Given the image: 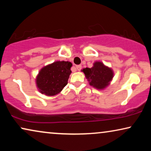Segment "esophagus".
I'll list each match as a JSON object with an SVG mask.
<instances>
[{
    "instance_id": "obj_1",
    "label": "esophagus",
    "mask_w": 151,
    "mask_h": 151,
    "mask_svg": "<svg viewBox=\"0 0 151 151\" xmlns=\"http://www.w3.org/2000/svg\"><path fill=\"white\" fill-rule=\"evenodd\" d=\"M76 69L78 70V71H80V70L82 69V66L81 65H77L76 67Z\"/></svg>"
}]
</instances>
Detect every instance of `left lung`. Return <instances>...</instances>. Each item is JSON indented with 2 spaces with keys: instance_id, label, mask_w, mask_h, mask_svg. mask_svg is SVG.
<instances>
[{
  "instance_id": "obj_1",
  "label": "left lung",
  "mask_w": 151,
  "mask_h": 151,
  "mask_svg": "<svg viewBox=\"0 0 151 151\" xmlns=\"http://www.w3.org/2000/svg\"><path fill=\"white\" fill-rule=\"evenodd\" d=\"M82 71L91 85L99 89H102L109 85L113 76L112 70L100 62H96L92 68H85Z\"/></svg>"
}]
</instances>
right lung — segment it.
<instances>
[{
  "instance_id": "add662e5",
  "label": "right lung",
  "mask_w": 151,
  "mask_h": 151,
  "mask_svg": "<svg viewBox=\"0 0 151 151\" xmlns=\"http://www.w3.org/2000/svg\"><path fill=\"white\" fill-rule=\"evenodd\" d=\"M71 66L70 62L58 61L42 68L36 79L40 91L47 96H55L60 92L68 83Z\"/></svg>"
}]
</instances>
